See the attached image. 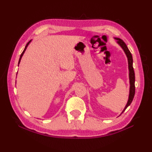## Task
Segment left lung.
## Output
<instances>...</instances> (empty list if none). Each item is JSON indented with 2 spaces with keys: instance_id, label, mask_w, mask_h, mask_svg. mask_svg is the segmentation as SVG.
I'll use <instances>...</instances> for the list:
<instances>
[{
  "instance_id": "left-lung-1",
  "label": "left lung",
  "mask_w": 152,
  "mask_h": 152,
  "mask_svg": "<svg viewBox=\"0 0 152 152\" xmlns=\"http://www.w3.org/2000/svg\"><path fill=\"white\" fill-rule=\"evenodd\" d=\"M114 39L117 40V43L121 46V48L124 50L125 53L126 54V56L127 57L128 59V64H129V83H130V89H129V99L127 104H126L125 108L123 110L122 113L124 112L126 108H127L129 106L132 101H133L134 93H135V86H134V82H135V76H134V72L133 66V57L129 50L127 45L121 39L119 38H114ZM121 113V114H122Z\"/></svg>"
}]
</instances>
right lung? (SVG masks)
Wrapping results in <instances>:
<instances>
[{
	"label": "right lung",
	"instance_id": "add662e5",
	"mask_svg": "<svg viewBox=\"0 0 152 152\" xmlns=\"http://www.w3.org/2000/svg\"><path fill=\"white\" fill-rule=\"evenodd\" d=\"M31 42V40H30L29 42H28L27 44V45H26V46H25V49H24V50H23V51L22 52V53L21 54V56H20V58H19V63H18V66H19V63H20V61H21V57H22V56H23V54H24V53H25V50H26V49H27V46H28V44H29V43Z\"/></svg>",
	"mask_w": 152,
	"mask_h": 152
}]
</instances>
